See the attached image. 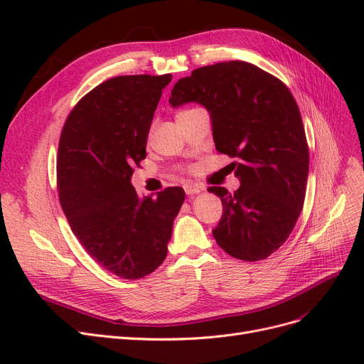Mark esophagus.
Masks as SVG:
<instances>
[{"label":"esophagus","instance_id":"esophagus-1","mask_svg":"<svg viewBox=\"0 0 364 364\" xmlns=\"http://www.w3.org/2000/svg\"><path fill=\"white\" fill-rule=\"evenodd\" d=\"M183 190L186 193V196H194V194H199L202 191V188L199 185H194V183H186L183 186Z\"/></svg>","mask_w":364,"mask_h":364}]
</instances>
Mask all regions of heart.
Listing matches in <instances>:
<instances>
[{
    "label": "heart",
    "instance_id": "1",
    "mask_svg": "<svg viewBox=\"0 0 364 364\" xmlns=\"http://www.w3.org/2000/svg\"><path fill=\"white\" fill-rule=\"evenodd\" d=\"M191 109H194V107H191ZM191 109H183V111H181L179 114H183V112H186V111H191Z\"/></svg>",
    "mask_w": 364,
    "mask_h": 364
}]
</instances>
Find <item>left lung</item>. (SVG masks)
Segmentation results:
<instances>
[{"instance_id": "obj_1", "label": "left lung", "mask_w": 364, "mask_h": 364, "mask_svg": "<svg viewBox=\"0 0 364 364\" xmlns=\"http://www.w3.org/2000/svg\"><path fill=\"white\" fill-rule=\"evenodd\" d=\"M196 102L213 121V136L240 188L208 191L222 199L213 235L230 257L266 259L289 238L305 200L310 153L299 107L278 77L230 60L197 68L171 91V106Z\"/></svg>"}]
</instances>
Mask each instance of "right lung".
<instances>
[{
  "mask_svg": "<svg viewBox=\"0 0 364 364\" xmlns=\"http://www.w3.org/2000/svg\"><path fill=\"white\" fill-rule=\"evenodd\" d=\"M171 79L139 74L100 83L74 106L59 139V200L73 232L102 267L124 279L144 278L164 262L185 199L181 186H170L141 200L130 183Z\"/></svg>",
  "mask_w": 364,
  "mask_h": 364,
  "instance_id": "1",
  "label": "right lung"
}]
</instances>
